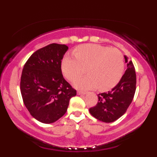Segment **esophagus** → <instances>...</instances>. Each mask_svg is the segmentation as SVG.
Masks as SVG:
<instances>
[{
	"instance_id": "34e87169",
	"label": "esophagus",
	"mask_w": 157,
	"mask_h": 157,
	"mask_svg": "<svg viewBox=\"0 0 157 157\" xmlns=\"http://www.w3.org/2000/svg\"><path fill=\"white\" fill-rule=\"evenodd\" d=\"M86 91H77V94L81 95V94H86Z\"/></svg>"
}]
</instances>
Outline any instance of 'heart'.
<instances>
[{
    "label": "heart",
    "instance_id": "heart-1",
    "mask_svg": "<svg viewBox=\"0 0 157 157\" xmlns=\"http://www.w3.org/2000/svg\"><path fill=\"white\" fill-rule=\"evenodd\" d=\"M72 57L66 55L61 63L65 77L74 81L87 69L88 76L78 79L74 86L80 89L99 88L107 91L118 84L124 73L125 63L122 52L117 48L97 44H84L74 50Z\"/></svg>",
    "mask_w": 157,
    "mask_h": 157
}]
</instances>
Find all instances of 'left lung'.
Here are the masks:
<instances>
[{
	"label": "left lung",
	"instance_id": "obj_1",
	"mask_svg": "<svg viewBox=\"0 0 157 157\" xmlns=\"http://www.w3.org/2000/svg\"><path fill=\"white\" fill-rule=\"evenodd\" d=\"M124 57L127 69L121 80L111 91L99 94L97 105L89 109L94 117L102 122H112L121 117L134 98L136 83L135 68L133 63Z\"/></svg>",
	"mask_w": 157,
	"mask_h": 157
}]
</instances>
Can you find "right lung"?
<instances>
[{"label": "right lung", "instance_id": "obj_1", "mask_svg": "<svg viewBox=\"0 0 157 157\" xmlns=\"http://www.w3.org/2000/svg\"><path fill=\"white\" fill-rule=\"evenodd\" d=\"M68 49L64 44H49L34 52L23 66L21 79L23 102L30 114L43 123H52L62 117L70 99L77 94L61 71Z\"/></svg>", "mask_w": 157, "mask_h": 157}]
</instances>
